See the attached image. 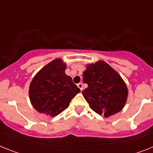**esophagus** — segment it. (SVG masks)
<instances>
[{
	"label": "esophagus",
	"mask_w": 153,
	"mask_h": 153,
	"mask_svg": "<svg viewBox=\"0 0 153 153\" xmlns=\"http://www.w3.org/2000/svg\"><path fill=\"white\" fill-rule=\"evenodd\" d=\"M77 86H78L79 88H80L81 91L83 90V84L82 82L79 83V84H77Z\"/></svg>",
	"instance_id": "34e87169"
}]
</instances>
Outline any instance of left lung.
Segmentation results:
<instances>
[{
    "label": "left lung",
    "instance_id": "obj_1",
    "mask_svg": "<svg viewBox=\"0 0 153 153\" xmlns=\"http://www.w3.org/2000/svg\"><path fill=\"white\" fill-rule=\"evenodd\" d=\"M83 82L88 85L82 92L90 108L108 117L122 110L128 98L126 84L108 64L99 61L90 64L83 72Z\"/></svg>",
    "mask_w": 153,
    "mask_h": 153
}]
</instances>
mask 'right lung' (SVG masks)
Wrapping results in <instances>:
<instances>
[{"mask_svg": "<svg viewBox=\"0 0 153 153\" xmlns=\"http://www.w3.org/2000/svg\"><path fill=\"white\" fill-rule=\"evenodd\" d=\"M66 65L55 59L36 74L29 86V99L33 107L41 114L55 117L68 108L79 89L72 79L65 74Z\"/></svg>", "mask_w": 153, "mask_h": 153, "instance_id": "obj_1", "label": "right lung"}]
</instances>
